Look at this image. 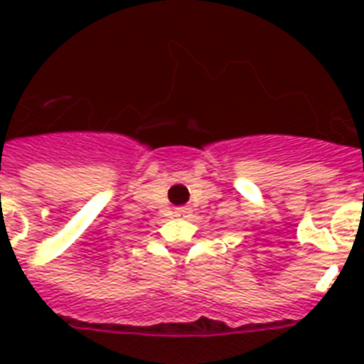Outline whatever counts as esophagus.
I'll list each match as a JSON object with an SVG mask.
<instances>
[{
	"label": "esophagus",
	"instance_id": "obj_1",
	"mask_svg": "<svg viewBox=\"0 0 364 364\" xmlns=\"http://www.w3.org/2000/svg\"><path fill=\"white\" fill-rule=\"evenodd\" d=\"M176 215L177 217H185V215H187V210H185V208H181V210L176 211Z\"/></svg>",
	"mask_w": 364,
	"mask_h": 364
}]
</instances>
